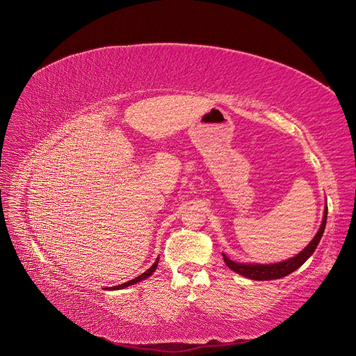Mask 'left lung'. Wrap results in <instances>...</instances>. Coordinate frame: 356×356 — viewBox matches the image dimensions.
<instances>
[{
  "label": "left lung",
  "instance_id": "1",
  "mask_svg": "<svg viewBox=\"0 0 356 356\" xmlns=\"http://www.w3.org/2000/svg\"><path fill=\"white\" fill-rule=\"evenodd\" d=\"M326 220H327V207L325 210V216H323V222H321V226L317 232V234L314 236V239L309 243V246L304 249L302 252H300L298 255H296L294 258L285 261V262H280V264H273V265H255V264H239V262H234L232 259H229L225 253L223 259L226 262V265L234 270V273H238L246 278L250 280H257V281H268V280H278L282 277L290 275L291 273H294L296 269H298L304 262H306L317 248L321 236H323L325 227H326Z\"/></svg>",
  "mask_w": 356,
  "mask_h": 356
}]
</instances>
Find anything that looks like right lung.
I'll return each mask as SVG.
<instances>
[{"mask_svg": "<svg viewBox=\"0 0 356 356\" xmlns=\"http://www.w3.org/2000/svg\"><path fill=\"white\" fill-rule=\"evenodd\" d=\"M156 266H158V259H156V262L152 265L146 273H143L142 275H139V277H136L134 280H130V281H127V282H124V284H120V285H115V286H110V289H106V290H122V289H126V286H129V285H133V284H136V282H140L142 280H145V278H147L149 275H152L154 274V270L156 269Z\"/></svg>", "mask_w": 356, "mask_h": 356, "instance_id": "obj_1", "label": "right lung"}]
</instances>
